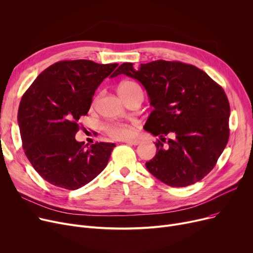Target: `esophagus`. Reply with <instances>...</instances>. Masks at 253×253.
<instances>
[{
    "instance_id": "34e87169",
    "label": "esophagus",
    "mask_w": 253,
    "mask_h": 253,
    "mask_svg": "<svg viewBox=\"0 0 253 253\" xmlns=\"http://www.w3.org/2000/svg\"><path fill=\"white\" fill-rule=\"evenodd\" d=\"M125 143H127V144H131V145H137V144H139L140 143V141L139 140H137V139H133V140H126V141H124Z\"/></svg>"
}]
</instances>
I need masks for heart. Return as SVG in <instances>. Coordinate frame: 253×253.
<instances>
[{"label": "heart", "instance_id": "1", "mask_svg": "<svg viewBox=\"0 0 253 253\" xmlns=\"http://www.w3.org/2000/svg\"><path fill=\"white\" fill-rule=\"evenodd\" d=\"M119 94L122 96V98L125 100L127 98H130L136 94L142 95V90L141 87L133 82V81H125L122 82L119 85L118 88ZM105 132L108 133L111 137L119 140H125L133 134V130L132 127L127 124L123 123H111L105 126Z\"/></svg>", "mask_w": 253, "mask_h": 253}]
</instances>
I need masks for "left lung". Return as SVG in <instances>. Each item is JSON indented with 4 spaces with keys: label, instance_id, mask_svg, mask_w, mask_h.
<instances>
[{
    "label": "left lung",
    "instance_id": "1",
    "mask_svg": "<svg viewBox=\"0 0 253 253\" xmlns=\"http://www.w3.org/2000/svg\"><path fill=\"white\" fill-rule=\"evenodd\" d=\"M121 74L139 81L154 106L143 128L160 139L147 169L174 188L204 178L230 136V103L221 86L202 70L180 61L160 59L138 68L125 62L111 77ZM167 135L174 138L166 142Z\"/></svg>",
    "mask_w": 253,
    "mask_h": 253
}]
</instances>
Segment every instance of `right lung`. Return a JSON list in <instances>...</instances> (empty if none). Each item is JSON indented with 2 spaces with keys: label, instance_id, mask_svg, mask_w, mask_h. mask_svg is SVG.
Here are the masks:
<instances>
[{
  "label": "right lung",
  "instance_id": "add662e5",
  "mask_svg": "<svg viewBox=\"0 0 253 253\" xmlns=\"http://www.w3.org/2000/svg\"><path fill=\"white\" fill-rule=\"evenodd\" d=\"M118 63L62 60L40 74L21 97L17 121L25 156L46 181L78 190L108 165L115 143L76 140L94 92Z\"/></svg>",
  "mask_w": 253,
  "mask_h": 253
}]
</instances>
